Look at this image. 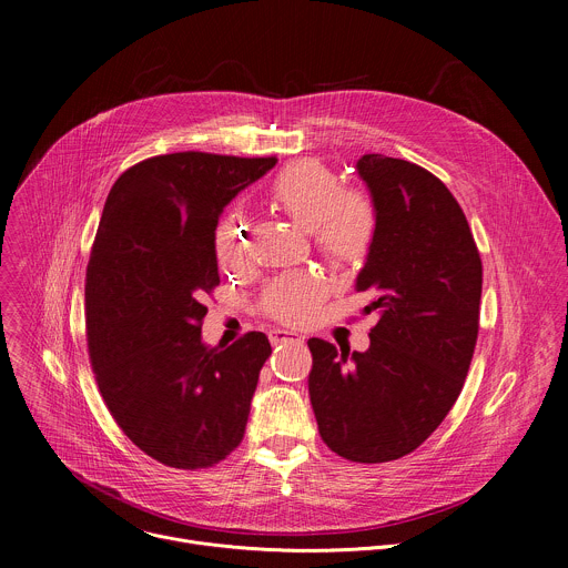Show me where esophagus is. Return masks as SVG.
<instances>
[{
	"label": "esophagus",
	"mask_w": 568,
	"mask_h": 568,
	"mask_svg": "<svg viewBox=\"0 0 568 568\" xmlns=\"http://www.w3.org/2000/svg\"><path fill=\"white\" fill-rule=\"evenodd\" d=\"M270 342L276 344H301L303 337L296 331H285V328H272L270 331Z\"/></svg>",
	"instance_id": "obj_1"
}]
</instances>
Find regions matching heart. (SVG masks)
Segmentation results:
<instances>
[{"instance_id":"heart-1","label":"heart","mask_w":568,"mask_h":568,"mask_svg":"<svg viewBox=\"0 0 568 568\" xmlns=\"http://www.w3.org/2000/svg\"><path fill=\"white\" fill-rule=\"evenodd\" d=\"M267 200L312 233L316 252L335 267H355L368 256L377 233L373 200L353 189H342L333 169L316 159L287 164L267 186ZM242 217L229 213L215 229V256L222 267L242 261ZM323 298V283L307 272L285 274L267 285L261 307L276 321L303 323Z\"/></svg>"}]
</instances>
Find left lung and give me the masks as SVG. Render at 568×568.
I'll use <instances>...</instances> for the list:
<instances>
[{
    "instance_id": "obj_1",
    "label": "left lung",
    "mask_w": 568,
    "mask_h": 568,
    "mask_svg": "<svg viewBox=\"0 0 568 568\" xmlns=\"http://www.w3.org/2000/svg\"><path fill=\"white\" fill-rule=\"evenodd\" d=\"M357 173L377 233L357 292L377 312L364 353L312 337L310 402L318 434L355 463H388L420 447L454 407L478 337L483 267L449 189L412 161L364 154Z\"/></svg>"
}]
</instances>
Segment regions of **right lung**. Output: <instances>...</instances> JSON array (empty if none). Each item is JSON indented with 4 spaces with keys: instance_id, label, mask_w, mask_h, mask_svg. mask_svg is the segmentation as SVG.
I'll return each mask as SVG.
<instances>
[{
    "instance_id": "obj_1",
    "label": "right lung",
    "mask_w": 568,
    "mask_h": 568,
    "mask_svg": "<svg viewBox=\"0 0 568 568\" xmlns=\"http://www.w3.org/2000/svg\"><path fill=\"white\" fill-rule=\"evenodd\" d=\"M274 166L276 156L159 154L105 200L85 278L90 359L116 425L169 467H211L245 436L270 339L209 348L202 318L220 285L217 217Z\"/></svg>"
}]
</instances>
